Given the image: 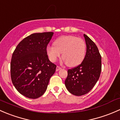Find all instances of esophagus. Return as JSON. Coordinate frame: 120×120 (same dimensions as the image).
<instances>
[{"mask_svg": "<svg viewBox=\"0 0 120 120\" xmlns=\"http://www.w3.org/2000/svg\"><path fill=\"white\" fill-rule=\"evenodd\" d=\"M62 68L60 67V66H56V71H59V70H60V69H61Z\"/></svg>", "mask_w": 120, "mask_h": 120, "instance_id": "1", "label": "esophagus"}]
</instances>
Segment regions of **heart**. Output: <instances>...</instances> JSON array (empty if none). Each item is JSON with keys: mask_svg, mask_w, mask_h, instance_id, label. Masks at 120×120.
Returning <instances> with one entry per match:
<instances>
[{"mask_svg": "<svg viewBox=\"0 0 120 120\" xmlns=\"http://www.w3.org/2000/svg\"><path fill=\"white\" fill-rule=\"evenodd\" d=\"M49 59L55 62L61 56L69 67L80 65L86 55V44L82 39L71 35L62 36L58 38L54 45L47 48Z\"/></svg>", "mask_w": 120, "mask_h": 120, "instance_id": "b5f03b06", "label": "heart"}]
</instances>
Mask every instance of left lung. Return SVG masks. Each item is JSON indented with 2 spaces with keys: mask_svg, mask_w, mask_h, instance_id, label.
Wrapping results in <instances>:
<instances>
[{
  "mask_svg": "<svg viewBox=\"0 0 120 120\" xmlns=\"http://www.w3.org/2000/svg\"><path fill=\"white\" fill-rule=\"evenodd\" d=\"M87 51L83 61L77 67L68 70L65 84L69 92L81 96L90 92L95 86L101 72V56L94 42L84 34Z\"/></svg>",
  "mask_w": 120,
  "mask_h": 120,
  "instance_id": "1",
  "label": "left lung"
}]
</instances>
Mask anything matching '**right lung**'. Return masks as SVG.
<instances>
[{
  "instance_id": "1",
  "label": "right lung",
  "mask_w": 120,
  "mask_h": 120,
  "mask_svg": "<svg viewBox=\"0 0 120 120\" xmlns=\"http://www.w3.org/2000/svg\"><path fill=\"white\" fill-rule=\"evenodd\" d=\"M54 33H35L23 39L15 49L10 65L11 78L22 95L36 99L44 94L56 66L48 58L47 46Z\"/></svg>"
}]
</instances>
